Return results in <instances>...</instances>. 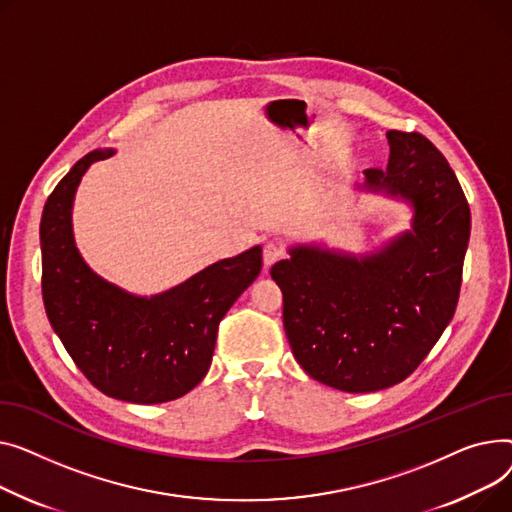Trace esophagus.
Returning a JSON list of instances; mask_svg holds the SVG:
<instances>
[{
  "label": "esophagus",
  "mask_w": 512,
  "mask_h": 512,
  "mask_svg": "<svg viewBox=\"0 0 512 512\" xmlns=\"http://www.w3.org/2000/svg\"><path fill=\"white\" fill-rule=\"evenodd\" d=\"M281 256H283V248H281L279 244H275V242H268V244H264L262 260H264V266H266V268H268V266H273Z\"/></svg>",
  "instance_id": "1"
}]
</instances>
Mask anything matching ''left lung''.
<instances>
[{
    "label": "left lung",
    "mask_w": 512,
    "mask_h": 512,
    "mask_svg": "<svg viewBox=\"0 0 512 512\" xmlns=\"http://www.w3.org/2000/svg\"><path fill=\"white\" fill-rule=\"evenodd\" d=\"M386 169L357 190L411 206V229L351 254L297 244L270 268L283 291V326L297 364L345 393L405 380L453 320L471 213L455 171L417 132H386Z\"/></svg>",
    "instance_id": "left-lung-1"
}]
</instances>
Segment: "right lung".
I'll return each instance as SVG.
<instances>
[{
    "label": "right lung",
    "mask_w": 512,
    "mask_h": 512,
    "mask_svg": "<svg viewBox=\"0 0 512 512\" xmlns=\"http://www.w3.org/2000/svg\"><path fill=\"white\" fill-rule=\"evenodd\" d=\"M113 155V148L88 153L47 198L43 302L55 335L101 393L128 403H165L206 376L219 322L260 275L262 248L219 260L150 297L109 283L76 248L72 208L88 167Z\"/></svg>",
    "instance_id": "right-lung-1"
}]
</instances>
